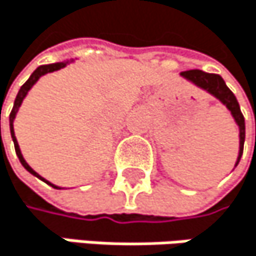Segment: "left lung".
<instances>
[{"label": "left lung", "instance_id": "8db88e82", "mask_svg": "<svg viewBox=\"0 0 256 256\" xmlns=\"http://www.w3.org/2000/svg\"><path fill=\"white\" fill-rule=\"evenodd\" d=\"M182 77H185L186 80H190L191 83H194L196 86L205 89L206 92H210L211 96H214L216 98H218L232 114L235 122L240 127V152H238V159L235 162V167L238 166V162L242 159L243 154V146H244V136H246V126H244V116L242 114L240 104L236 102L235 96L232 94V90L226 86L224 80L218 76V74H210L200 70H190V71H184L180 72Z\"/></svg>", "mask_w": 256, "mask_h": 256}]
</instances>
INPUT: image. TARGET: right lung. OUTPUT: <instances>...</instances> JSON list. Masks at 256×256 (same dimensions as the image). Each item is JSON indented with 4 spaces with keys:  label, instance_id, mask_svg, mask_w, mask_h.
Segmentation results:
<instances>
[{
    "label": "right lung",
    "instance_id": "right-lung-1",
    "mask_svg": "<svg viewBox=\"0 0 256 256\" xmlns=\"http://www.w3.org/2000/svg\"><path fill=\"white\" fill-rule=\"evenodd\" d=\"M66 64L68 62H58V64H50V65H42V66H39V68H36L34 71H33V74L30 76V78L21 86V89H20V92H18V96H16V98H14V104H13V109H12V112H10V134H12V140H13V144H14V150H16V154H18V158H20V162L22 164V167L27 170V172H30L33 176H36V178H39V179H42L44 182H46L48 185H51L52 188H58L56 185H52V184H50L48 180H45L44 178H40L28 164L26 162V159L22 158V154H21V150H20V146H18V141H16V136H14V130H13V120H14V116H16V112H18V109H20V106H21V103H22V100L26 98V96H27V92L32 89V86L39 80V77H42L44 74H46V72H52V71H58V70H60V68H64V66H66ZM1 120V116H0ZM0 135H1V122H0ZM1 138V136H0Z\"/></svg>",
    "mask_w": 256,
    "mask_h": 256
}]
</instances>
